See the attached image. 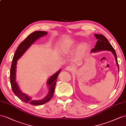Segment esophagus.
I'll list each match as a JSON object with an SVG mask.
<instances>
[{"label": "esophagus", "mask_w": 126, "mask_h": 126, "mask_svg": "<svg viewBox=\"0 0 126 126\" xmlns=\"http://www.w3.org/2000/svg\"><path fill=\"white\" fill-rule=\"evenodd\" d=\"M65 70L68 71H72L73 70V67L72 66H70V65H68L65 67Z\"/></svg>", "instance_id": "1"}]
</instances>
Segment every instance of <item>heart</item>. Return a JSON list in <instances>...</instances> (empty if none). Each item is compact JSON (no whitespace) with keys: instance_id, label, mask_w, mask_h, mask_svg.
<instances>
[{"instance_id":"heart-1","label":"heart","mask_w":126,"mask_h":126,"mask_svg":"<svg viewBox=\"0 0 126 126\" xmlns=\"http://www.w3.org/2000/svg\"><path fill=\"white\" fill-rule=\"evenodd\" d=\"M75 46V43L72 41H67L61 44L60 46V50L62 53H65L71 49ZM87 45L85 44H81L79 47V53L80 55H82L87 50Z\"/></svg>"}]
</instances>
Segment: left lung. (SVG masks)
<instances>
[{
	"instance_id": "obj_1",
	"label": "left lung",
	"mask_w": 126,
	"mask_h": 126,
	"mask_svg": "<svg viewBox=\"0 0 126 126\" xmlns=\"http://www.w3.org/2000/svg\"><path fill=\"white\" fill-rule=\"evenodd\" d=\"M94 35L97 39V41L96 44L94 48H93L91 50V52H95V51H98L101 50H109L112 51V53L114 55L118 69H119L117 54L115 53V50L114 49V48H113L112 45L109 43V42L107 39L102 34H95Z\"/></svg>"
}]
</instances>
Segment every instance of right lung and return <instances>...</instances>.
<instances>
[{"label":"right lung","instance_id":"add662e5","mask_svg":"<svg viewBox=\"0 0 126 126\" xmlns=\"http://www.w3.org/2000/svg\"><path fill=\"white\" fill-rule=\"evenodd\" d=\"M47 34V32L37 31L32 32L19 45L16 50L14 54L13 59L12 60V63L11 65V68L10 71V82L11 85V87L12 91L18 97L21 99L24 102L29 103L30 104L33 105H43L45 103L50 101V99L53 97L54 95L55 87L56 82L57 81V78L59 76L61 70L54 74L51 76L48 80V85L49 86V91L48 95L42 100L40 101H33L29 96L27 95L22 93L15 82V71H16V64L17 61L20 59L21 56L23 55L28 48L33 44L34 42L41 37Z\"/></svg>","mask_w":126,"mask_h":126}]
</instances>
